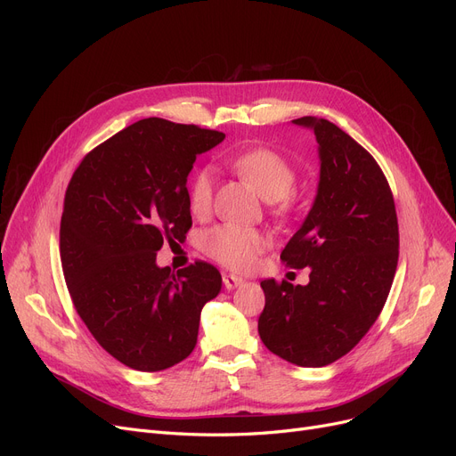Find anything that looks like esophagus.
I'll return each mask as SVG.
<instances>
[{"label": "esophagus", "instance_id": "34e87169", "mask_svg": "<svg viewBox=\"0 0 456 456\" xmlns=\"http://www.w3.org/2000/svg\"><path fill=\"white\" fill-rule=\"evenodd\" d=\"M244 281L240 279V277H236V275H231V273H224V284H225V289L227 290H234V289H238V286H240Z\"/></svg>", "mask_w": 456, "mask_h": 456}]
</instances>
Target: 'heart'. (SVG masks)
I'll use <instances>...</instances> for the list:
<instances>
[{
  "instance_id": "obj_1",
  "label": "heart",
  "mask_w": 456,
  "mask_h": 456,
  "mask_svg": "<svg viewBox=\"0 0 456 456\" xmlns=\"http://www.w3.org/2000/svg\"><path fill=\"white\" fill-rule=\"evenodd\" d=\"M229 166L248 181L266 201L273 203V214H289L297 183L296 166L270 148H249L229 157ZM214 194V172L203 166L191 175L188 184V205L194 216L210 212ZM272 240L266 231L236 224H220L207 229L200 238L201 251L222 266L231 270H248Z\"/></svg>"
}]
</instances>
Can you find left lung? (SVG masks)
<instances>
[{"mask_svg":"<svg viewBox=\"0 0 456 456\" xmlns=\"http://www.w3.org/2000/svg\"><path fill=\"white\" fill-rule=\"evenodd\" d=\"M294 124L314 129L320 186L281 260L308 266L310 282L262 281L258 334L284 361L322 368L347 354L379 318L397 268L399 225L390 184L361 143L325 118Z\"/></svg>","mask_w":456,"mask_h":456,"instance_id":"1","label":"left lung"}]
</instances>
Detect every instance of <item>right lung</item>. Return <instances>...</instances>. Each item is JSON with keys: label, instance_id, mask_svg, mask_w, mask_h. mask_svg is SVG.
<instances>
[{"label": "right lung", "instance_id": "obj_1", "mask_svg": "<svg viewBox=\"0 0 456 456\" xmlns=\"http://www.w3.org/2000/svg\"><path fill=\"white\" fill-rule=\"evenodd\" d=\"M224 133L146 118L85 155L61 220L71 301L109 354L138 371L172 368L196 347L200 314L222 290L205 260L177 273L155 265L191 227L186 177Z\"/></svg>", "mask_w": 456, "mask_h": 456}]
</instances>
